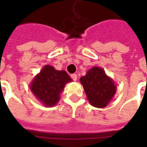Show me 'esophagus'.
<instances>
[{"instance_id":"34e87169","label":"esophagus","mask_w":147,"mask_h":147,"mask_svg":"<svg viewBox=\"0 0 147 147\" xmlns=\"http://www.w3.org/2000/svg\"><path fill=\"white\" fill-rule=\"evenodd\" d=\"M71 79H72L74 81H76V80H77V75H76V74H71Z\"/></svg>"}]
</instances>
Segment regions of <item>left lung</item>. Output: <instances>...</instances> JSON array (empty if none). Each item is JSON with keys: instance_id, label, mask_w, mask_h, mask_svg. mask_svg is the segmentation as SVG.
Instances as JSON below:
<instances>
[{"instance_id": "8db88e82", "label": "left lung", "mask_w": 147, "mask_h": 147, "mask_svg": "<svg viewBox=\"0 0 147 147\" xmlns=\"http://www.w3.org/2000/svg\"><path fill=\"white\" fill-rule=\"evenodd\" d=\"M87 98L93 106L104 108L113 98L116 92V86L105 71L94 67L80 79Z\"/></svg>"}]
</instances>
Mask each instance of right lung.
Instances as JSON below:
<instances>
[{
  "label": "right lung",
  "instance_id": "1",
  "mask_svg": "<svg viewBox=\"0 0 147 147\" xmlns=\"http://www.w3.org/2000/svg\"><path fill=\"white\" fill-rule=\"evenodd\" d=\"M71 80L65 71L55 70L45 65L30 85V90L39 101L46 106H53L59 101L64 85Z\"/></svg>",
  "mask_w": 147,
  "mask_h": 147
}]
</instances>
